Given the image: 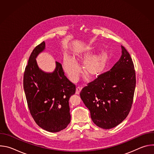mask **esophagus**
Here are the masks:
<instances>
[{"label":"esophagus","mask_w":154,"mask_h":154,"mask_svg":"<svg viewBox=\"0 0 154 154\" xmlns=\"http://www.w3.org/2000/svg\"><path fill=\"white\" fill-rule=\"evenodd\" d=\"M81 90H82V87H80V86H78V87H77L75 93H76L77 94H80V91H81Z\"/></svg>","instance_id":"1"}]
</instances>
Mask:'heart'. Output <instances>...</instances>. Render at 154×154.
Masks as SVG:
<instances>
[{
  "label": "heart",
  "instance_id": "obj_1",
  "mask_svg": "<svg viewBox=\"0 0 154 154\" xmlns=\"http://www.w3.org/2000/svg\"><path fill=\"white\" fill-rule=\"evenodd\" d=\"M93 53V50L90 49L75 54L73 59L69 57H65L64 60V69L72 81H76L81 72L77 61L91 56ZM106 61L107 55L105 52H102L87 58L84 61L83 65L84 75L88 78L97 77L103 71Z\"/></svg>",
  "mask_w": 154,
  "mask_h": 154
}]
</instances>
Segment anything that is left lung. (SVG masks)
Listing matches in <instances>:
<instances>
[{"label":"left lung","instance_id":"1","mask_svg":"<svg viewBox=\"0 0 154 154\" xmlns=\"http://www.w3.org/2000/svg\"><path fill=\"white\" fill-rule=\"evenodd\" d=\"M122 55L112 68L87 84L80 96L93 122L103 129L113 128L128 115L136 86L134 64L121 45Z\"/></svg>","mask_w":154,"mask_h":154}]
</instances>
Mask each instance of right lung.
<instances>
[{
    "mask_svg": "<svg viewBox=\"0 0 154 154\" xmlns=\"http://www.w3.org/2000/svg\"><path fill=\"white\" fill-rule=\"evenodd\" d=\"M45 49L43 41L33 50L24 74V90L35 122L46 131L58 132L70 123L69 100L75 93V85L65 76L59 62L52 73L38 68L35 58Z\"/></svg>",
    "mask_w": 154,
    "mask_h": 154,
    "instance_id": "add662e5",
    "label": "right lung"
}]
</instances>
